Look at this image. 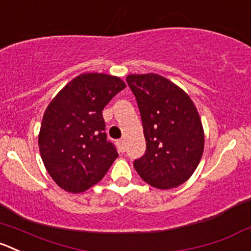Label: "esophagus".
Wrapping results in <instances>:
<instances>
[{
  "mask_svg": "<svg viewBox=\"0 0 251 251\" xmlns=\"http://www.w3.org/2000/svg\"><path fill=\"white\" fill-rule=\"evenodd\" d=\"M118 146H119V148H120L121 151H125V140H124V138H121V140H119L118 141Z\"/></svg>",
  "mask_w": 251,
  "mask_h": 251,
  "instance_id": "esophagus-1",
  "label": "esophagus"
}]
</instances>
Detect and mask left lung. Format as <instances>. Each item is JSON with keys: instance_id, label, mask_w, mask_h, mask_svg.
Segmentation results:
<instances>
[{"instance_id": "8db88e82", "label": "left lung", "mask_w": 251, "mask_h": 251, "mask_svg": "<svg viewBox=\"0 0 251 251\" xmlns=\"http://www.w3.org/2000/svg\"><path fill=\"white\" fill-rule=\"evenodd\" d=\"M140 109L146 152L133 167L147 184L167 190L193 175L203 153L205 136L190 97L154 74L126 77Z\"/></svg>"}]
</instances>
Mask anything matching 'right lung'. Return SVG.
<instances>
[{
	"label": "right lung",
	"instance_id": "add662e5",
	"mask_svg": "<svg viewBox=\"0 0 251 251\" xmlns=\"http://www.w3.org/2000/svg\"><path fill=\"white\" fill-rule=\"evenodd\" d=\"M126 84L119 77L83 74L51 100L43 116L39 150L53 181L83 193L100 181L119 157L108 141L103 109Z\"/></svg>",
	"mask_w": 251,
	"mask_h": 251
}]
</instances>
